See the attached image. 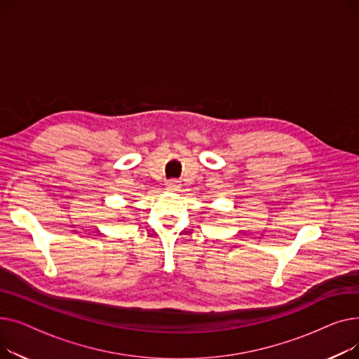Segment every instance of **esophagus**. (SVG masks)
Listing matches in <instances>:
<instances>
[{
    "mask_svg": "<svg viewBox=\"0 0 359 359\" xmlns=\"http://www.w3.org/2000/svg\"><path fill=\"white\" fill-rule=\"evenodd\" d=\"M165 189L168 192H179L182 189V183L177 182V180H168L165 183Z\"/></svg>",
    "mask_w": 359,
    "mask_h": 359,
    "instance_id": "obj_1",
    "label": "esophagus"
}]
</instances>
